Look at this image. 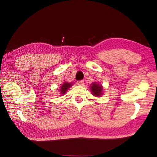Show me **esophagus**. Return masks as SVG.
I'll return each mask as SVG.
<instances>
[{
    "mask_svg": "<svg viewBox=\"0 0 157 157\" xmlns=\"http://www.w3.org/2000/svg\"><path fill=\"white\" fill-rule=\"evenodd\" d=\"M83 84H84L83 80H78V81L77 82V84L78 85V86H82Z\"/></svg>",
    "mask_w": 157,
    "mask_h": 157,
    "instance_id": "esophagus-1",
    "label": "esophagus"
}]
</instances>
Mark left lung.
I'll use <instances>...</instances> for the list:
<instances>
[{"label": "left lung", "mask_w": 157, "mask_h": 157, "mask_svg": "<svg viewBox=\"0 0 157 157\" xmlns=\"http://www.w3.org/2000/svg\"><path fill=\"white\" fill-rule=\"evenodd\" d=\"M90 91L96 97H100L103 94V87L100 84L94 82L90 85Z\"/></svg>", "instance_id": "left-lung-1"}]
</instances>
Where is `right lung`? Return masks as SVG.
I'll return each instance as SVG.
<instances>
[{
	"label": "right lung",
	"mask_w": 157,
	"mask_h": 157,
	"mask_svg": "<svg viewBox=\"0 0 157 157\" xmlns=\"http://www.w3.org/2000/svg\"><path fill=\"white\" fill-rule=\"evenodd\" d=\"M73 84L72 83H68L67 82H64L62 85L61 86V88H60V93L61 95H64L65 94V93L67 92L68 89L72 86Z\"/></svg>",
	"instance_id": "1"
}]
</instances>
